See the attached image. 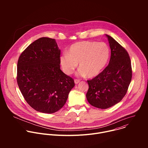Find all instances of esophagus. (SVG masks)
I'll return each mask as SVG.
<instances>
[{
    "label": "esophagus",
    "mask_w": 148,
    "mask_h": 148,
    "mask_svg": "<svg viewBox=\"0 0 148 148\" xmlns=\"http://www.w3.org/2000/svg\"><path fill=\"white\" fill-rule=\"evenodd\" d=\"M79 79H74V82H75V84H78L79 82Z\"/></svg>",
    "instance_id": "obj_1"
}]
</instances>
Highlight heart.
Segmentation results:
<instances>
[{
  "label": "heart",
  "mask_w": 148,
  "mask_h": 148,
  "mask_svg": "<svg viewBox=\"0 0 148 148\" xmlns=\"http://www.w3.org/2000/svg\"><path fill=\"white\" fill-rule=\"evenodd\" d=\"M110 57V49L104 42L83 41L72 45L67 53L61 56L60 61L66 74H71L79 63L78 74L94 78L104 69Z\"/></svg>",
  "instance_id": "heart-1"
}]
</instances>
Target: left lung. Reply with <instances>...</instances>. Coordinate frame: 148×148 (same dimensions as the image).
I'll return each mask as SVG.
<instances>
[{
  "label": "left lung",
  "instance_id": "8db88e82",
  "mask_svg": "<svg viewBox=\"0 0 148 148\" xmlns=\"http://www.w3.org/2000/svg\"><path fill=\"white\" fill-rule=\"evenodd\" d=\"M111 49L108 66L100 74L88 80L86 94L88 102L98 108L107 109L119 102L127 92L131 81V62L126 50L109 35Z\"/></svg>",
  "mask_w": 148,
  "mask_h": 148
}]
</instances>
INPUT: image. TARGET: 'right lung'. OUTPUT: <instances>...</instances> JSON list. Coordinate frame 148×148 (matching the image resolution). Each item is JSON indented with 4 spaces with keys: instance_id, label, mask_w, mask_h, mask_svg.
Instances as JSON below:
<instances>
[{
    "instance_id": "obj_1",
    "label": "right lung",
    "mask_w": 148,
    "mask_h": 148,
    "mask_svg": "<svg viewBox=\"0 0 148 148\" xmlns=\"http://www.w3.org/2000/svg\"><path fill=\"white\" fill-rule=\"evenodd\" d=\"M60 50L55 39L40 38L17 62V82L24 98L37 111L53 114L66 103L74 79L60 69Z\"/></svg>"
}]
</instances>
